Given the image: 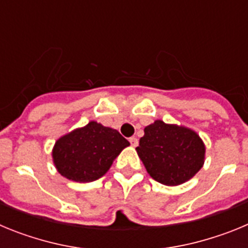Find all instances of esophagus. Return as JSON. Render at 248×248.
I'll return each instance as SVG.
<instances>
[{
  "instance_id": "34e87169",
  "label": "esophagus",
  "mask_w": 248,
  "mask_h": 248,
  "mask_svg": "<svg viewBox=\"0 0 248 248\" xmlns=\"http://www.w3.org/2000/svg\"><path fill=\"white\" fill-rule=\"evenodd\" d=\"M129 141H130L131 146H138V144H139V140H138L135 137L129 138Z\"/></svg>"
}]
</instances>
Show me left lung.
<instances>
[{
	"label": "left lung",
	"mask_w": 248,
	"mask_h": 248,
	"mask_svg": "<svg viewBox=\"0 0 248 248\" xmlns=\"http://www.w3.org/2000/svg\"><path fill=\"white\" fill-rule=\"evenodd\" d=\"M146 171L168 186L180 185L202 168L205 146L195 131L161 120L144 129L137 148Z\"/></svg>",
	"instance_id": "8db88e82"
}]
</instances>
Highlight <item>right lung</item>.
<instances>
[{"label": "right lung", "instance_id": "add662e5", "mask_svg": "<svg viewBox=\"0 0 248 248\" xmlns=\"http://www.w3.org/2000/svg\"><path fill=\"white\" fill-rule=\"evenodd\" d=\"M129 141L119 131L91 122L57 140L53 161L69 180L91 183L102 177Z\"/></svg>", "mask_w": 248, "mask_h": 248}]
</instances>
